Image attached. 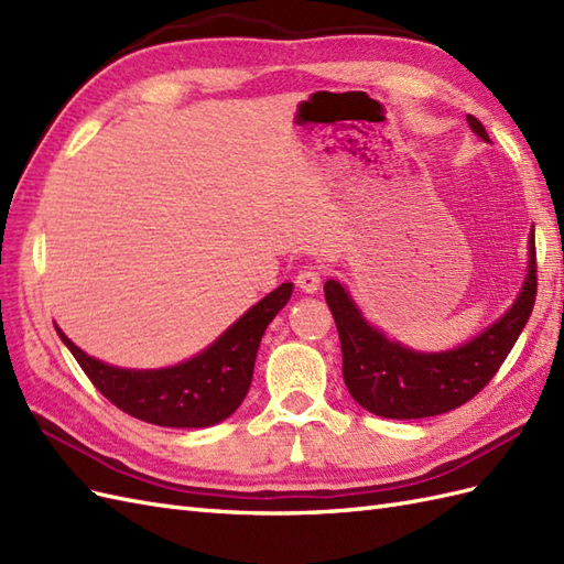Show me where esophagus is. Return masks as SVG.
Returning <instances> with one entry per match:
<instances>
[{
  "instance_id": "esophagus-1",
  "label": "esophagus",
  "mask_w": 564,
  "mask_h": 564,
  "mask_svg": "<svg viewBox=\"0 0 564 564\" xmlns=\"http://www.w3.org/2000/svg\"><path fill=\"white\" fill-rule=\"evenodd\" d=\"M295 283H297V288H300L302 293H316V291H319V285H322V273L316 271V269H312V267H307V269H302L297 273Z\"/></svg>"
}]
</instances>
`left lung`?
Returning <instances> with one entry per match:
<instances>
[{
	"label": "left lung",
	"instance_id": "1",
	"mask_svg": "<svg viewBox=\"0 0 564 564\" xmlns=\"http://www.w3.org/2000/svg\"><path fill=\"white\" fill-rule=\"evenodd\" d=\"M469 128L488 142L486 128L471 113ZM343 350V379L350 395L386 420H422L465 405L496 377L522 334L536 302V242L529 234V267L512 307L481 334L453 350L416 352L371 326L338 281L324 283Z\"/></svg>",
	"mask_w": 564,
	"mask_h": 564
}]
</instances>
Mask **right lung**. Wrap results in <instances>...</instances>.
<instances>
[{
    "instance_id": "right-lung-1",
    "label": "right lung",
    "mask_w": 564,
    "mask_h": 564,
    "mask_svg": "<svg viewBox=\"0 0 564 564\" xmlns=\"http://www.w3.org/2000/svg\"><path fill=\"white\" fill-rule=\"evenodd\" d=\"M291 295L293 283H281L230 324L209 348L164 369L105 365L83 352L59 326L54 328L85 377L119 410L156 426L205 429L224 422L240 408L252 383L259 340Z\"/></svg>"
}]
</instances>
